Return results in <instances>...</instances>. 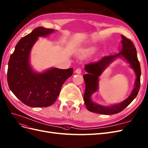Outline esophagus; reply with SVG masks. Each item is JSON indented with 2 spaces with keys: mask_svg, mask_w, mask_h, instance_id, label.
<instances>
[{
  "mask_svg": "<svg viewBox=\"0 0 148 148\" xmlns=\"http://www.w3.org/2000/svg\"><path fill=\"white\" fill-rule=\"evenodd\" d=\"M75 73H76L80 74V73H81V69H79V68L76 69L75 70Z\"/></svg>",
  "mask_w": 148,
  "mask_h": 148,
  "instance_id": "obj_1",
  "label": "esophagus"
}]
</instances>
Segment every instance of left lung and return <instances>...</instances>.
Returning <instances> with one entry per match:
<instances>
[{"label":"left lung","instance_id":"8db88e82","mask_svg":"<svg viewBox=\"0 0 148 148\" xmlns=\"http://www.w3.org/2000/svg\"><path fill=\"white\" fill-rule=\"evenodd\" d=\"M122 48L120 52L115 55L108 56L101 58L97 62L86 64L84 69L87 74L83 76L85 81L86 89L84 94V101L87 109L91 112L101 114H114L119 113L128 106L136 97L140 88L141 68L137 58L136 48L132 42L121 35ZM118 57H123L134 69L136 74V80L134 89L129 97L120 104L110 107H105L93 103L90 97L98 88V77L104 70L114 59Z\"/></svg>","mask_w":148,"mask_h":148}]
</instances>
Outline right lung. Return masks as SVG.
Instances as JSON below:
<instances>
[{"label": "right lung", "instance_id": "right-lung-1", "mask_svg": "<svg viewBox=\"0 0 148 148\" xmlns=\"http://www.w3.org/2000/svg\"><path fill=\"white\" fill-rule=\"evenodd\" d=\"M54 32L52 29L35 28L19 40L8 61L7 81L10 90L22 102L30 107H47L58 99L62 84L73 73L72 68H51L37 73L29 63L31 49L39 37Z\"/></svg>", "mask_w": 148, "mask_h": 148}]
</instances>
